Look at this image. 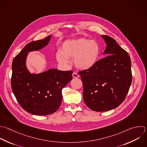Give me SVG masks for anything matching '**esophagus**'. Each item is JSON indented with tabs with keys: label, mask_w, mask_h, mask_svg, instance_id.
I'll use <instances>...</instances> for the list:
<instances>
[{
	"label": "esophagus",
	"mask_w": 147,
	"mask_h": 147,
	"mask_svg": "<svg viewBox=\"0 0 147 147\" xmlns=\"http://www.w3.org/2000/svg\"><path fill=\"white\" fill-rule=\"evenodd\" d=\"M72 76H73V78H78L79 77V75L78 74H76V72H74V73L72 74Z\"/></svg>",
	"instance_id": "esophagus-1"
}]
</instances>
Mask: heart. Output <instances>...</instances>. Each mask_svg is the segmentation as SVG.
I'll list each match as a JSON object with an SVG mask.
<instances>
[{
    "label": "heart",
    "instance_id": "b5f03b06",
    "mask_svg": "<svg viewBox=\"0 0 147 147\" xmlns=\"http://www.w3.org/2000/svg\"><path fill=\"white\" fill-rule=\"evenodd\" d=\"M100 53V47L95 40L79 38L68 40L63 43L60 53H57L56 59L62 64H68L69 58H74L75 67L83 71L92 68L96 63Z\"/></svg>",
    "mask_w": 147,
    "mask_h": 147
}]
</instances>
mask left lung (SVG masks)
I'll return each mask as SVG.
<instances>
[{"instance_id": "8db88e82", "label": "left lung", "mask_w": 147, "mask_h": 147, "mask_svg": "<svg viewBox=\"0 0 147 147\" xmlns=\"http://www.w3.org/2000/svg\"><path fill=\"white\" fill-rule=\"evenodd\" d=\"M106 44L103 55L90 69L79 72L83 85V99L95 111L116 108L125 100L132 80L128 53L113 38L102 35Z\"/></svg>"}]
</instances>
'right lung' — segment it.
<instances>
[{"label": "right lung", "mask_w": 147, "mask_h": 147, "mask_svg": "<svg viewBox=\"0 0 147 147\" xmlns=\"http://www.w3.org/2000/svg\"><path fill=\"white\" fill-rule=\"evenodd\" d=\"M51 36L31 42L14 57L12 64L11 88L21 105L27 112L38 115L56 112L62 101V89L72 80V71L50 69L40 74H31L26 60L29 52L46 47Z\"/></svg>", "instance_id": "obj_1"}]
</instances>
